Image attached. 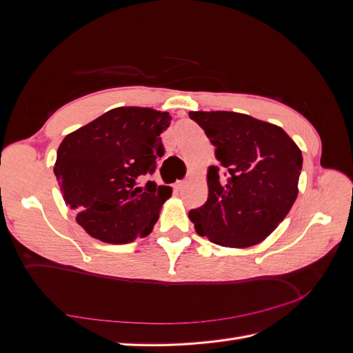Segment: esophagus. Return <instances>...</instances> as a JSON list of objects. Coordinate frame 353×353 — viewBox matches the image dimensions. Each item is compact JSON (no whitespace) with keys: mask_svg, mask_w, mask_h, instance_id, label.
<instances>
[{"mask_svg":"<svg viewBox=\"0 0 353 353\" xmlns=\"http://www.w3.org/2000/svg\"><path fill=\"white\" fill-rule=\"evenodd\" d=\"M185 184H187L185 179H178L176 183L174 184V188H175V190H183V188L185 187Z\"/></svg>","mask_w":353,"mask_h":353,"instance_id":"obj_1","label":"esophagus"}]
</instances>
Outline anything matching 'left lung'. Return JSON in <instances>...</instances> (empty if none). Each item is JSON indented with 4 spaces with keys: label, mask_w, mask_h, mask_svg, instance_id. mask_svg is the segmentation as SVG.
<instances>
[{
    "label": "left lung",
    "mask_w": 353,
    "mask_h": 353,
    "mask_svg": "<svg viewBox=\"0 0 353 353\" xmlns=\"http://www.w3.org/2000/svg\"><path fill=\"white\" fill-rule=\"evenodd\" d=\"M225 169H208V201L188 216L196 232L225 248L265 240L290 212L303 157L283 128L236 112H190Z\"/></svg>",
    "instance_id": "1"
}]
</instances>
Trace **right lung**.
Here are the masks:
<instances>
[{
  "label": "right lung",
  "mask_w": 353,
  "mask_h": 353,
  "mask_svg": "<svg viewBox=\"0 0 353 353\" xmlns=\"http://www.w3.org/2000/svg\"><path fill=\"white\" fill-rule=\"evenodd\" d=\"M172 117L148 108H116L70 132L57 150L54 174L66 205L91 237L110 244L131 243L153 231L172 188L148 181L160 140Z\"/></svg>",
  "instance_id": "add662e5"
}]
</instances>
